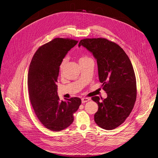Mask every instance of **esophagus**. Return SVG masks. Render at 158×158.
Wrapping results in <instances>:
<instances>
[{"instance_id":"1","label":"esophagus","mask_w":158,"mask_h":158,"mask_svg":"<svg viewBox=\"0 0 158 158\" xmlns=\"http://www.w3.org/2000/svg\"><path fill=\"white\" fill-rule=\"evenodd\" d=\"M81 100H82V103H85V102H89V100H90V98H89L84 97V98H82Z\"/></svg>"}]
</instances>
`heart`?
Segmentation results:
<instances>
[{
	"label": "heart",
	"mask_w": 158,
	"mask_h": 158,
	"mask_svg": "<svg viewBox=\"0 0 158 158\" xmlns=\"http://www.w3.org/2000/svg\"><path fill=\"white\" fill-rule=\"evenodd\" d=\"M91 60V59L90 58V57H89L88 55H85V54H82V55L81 56V57H80V59H79V62H80L86 61V60ZM66 62H67V59H64L62 60V62H61V64H60V69L61 70L64 67V66H65V64H66Z\"/></svg>",
	"instance_id": "b5f03b06"
}]
</instances>
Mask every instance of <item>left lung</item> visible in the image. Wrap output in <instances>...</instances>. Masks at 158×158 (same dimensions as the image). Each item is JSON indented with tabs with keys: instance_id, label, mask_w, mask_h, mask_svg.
<instances>
[{
	"instance_id": "1",
	"label": "left lung",
	"mask_w": 158,
	"mask_h": 158,
	"mask_svg": "<svg viewBox=\"0 0 158 158\" xmlns=\"http://www.w3.org/2000/svg\"><path fill=\"white\" fill-rule=\"evenodd\" d=\"M82 45L97 60L98 76L107 98L94 96L98 110L94 114L96 124L105 130H113L122 124L134 106L137 98L136 78L132 63L116 43L103 38H84Z\"/></svg>"
}]
</instances>
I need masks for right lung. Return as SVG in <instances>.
<instances>
[{
    "label": "right lung",
    "instance_id": "right-lung-1",
    "mask_svg": "<svg viewBox=\"0 0 158 158\" xmlns=\"http://www.w3.org/2000/svg\"><path fill=\"white\" fill-rule=\"evenodd\" d=\"M77 43L71 38H54L38 48L30 65L27 85L31 103L40 122L52 131L70 125L81 104L77 97L60 101L56 84L63 59Z\"/></svg>",
    "mask_w": 158,
    "mask_h": 158
}]
</instances>
